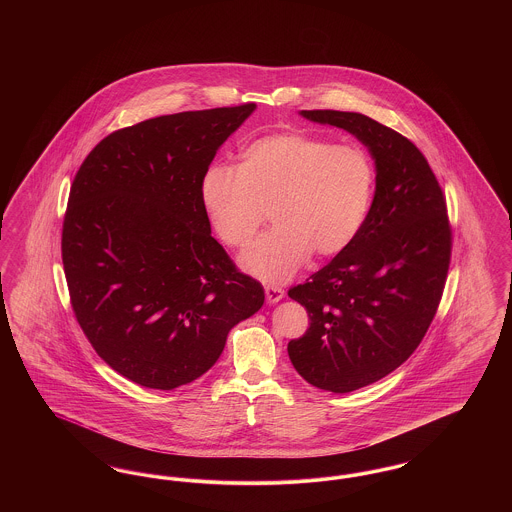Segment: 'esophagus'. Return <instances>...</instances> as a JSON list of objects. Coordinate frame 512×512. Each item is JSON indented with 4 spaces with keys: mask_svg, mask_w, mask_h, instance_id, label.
Instances as JSON below:
<instances>
[{
    "mask_svg": "<svg viewBox=\"0 0 512 512\" xmlns=\"http://www.w3.org/2000/svg\"><path fill=\"white\" fill-rule=\"evenodd\" d=\"M265 295H267L268 303L274 305V303H278L284 297V290L276 288V286H265Z\"/></svg>",
    "mask_w": 512,
    "mask_h": 512,
    "instance_id": "obj_1",
    "label": "esophagus"
}]
</instances>
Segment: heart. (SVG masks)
<instances>
[{
  "mask_svg": "<svg viewBox=\"0 0 512 512\" xmlns=\"http://www.w3.org/2000/svg\"><path fill=\"white\" fill-rule=\"evenodd\" d=\"M376 190V167L361 146H338L305 132H278L242 149L238 167L203 174L201 203L228 247L245 249L268 217L274 228L253 245L242 267L280 284L311 253L338 255L365 226Z\"/></svg>",
  "mask_w": 512,
  "mask_h": 512,
  "instance_id": "b5f03b06",
  "label": "heart"
}]
</instances>
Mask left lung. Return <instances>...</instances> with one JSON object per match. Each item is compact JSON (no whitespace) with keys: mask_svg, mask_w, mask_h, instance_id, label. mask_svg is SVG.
I'll use <instances>...</instances> for the list:
<instances>
[{"mask_svg":"<svg viewBox=\"0 0 512 512\" xmlns=\"http://www.w3.org/2000/svg\"><path fill=\"white\" fill-rule=\"evenodd\" d=\"M353 134L376 165V192L355 242L288 295L311 326L288 343L293 368L315 388H365L403 365L436 317L451 261L445 197L411 140L347 111H301Z\"/></svg>","mask_w":512,"mask_h":512,"instance_id":"obj_1","label":"left lung"}]
</instances>
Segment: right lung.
I'll list each match as a JSON object with an SVG mask.
<instances>
[{"label":"right lung","instance_id":"1","mask_svg":"<svg viewBox=\"0 0 512 512\" xmlns=\"http://www.w3.org/2000/svg\"><path fill=\"white\" fill-rule=\"evenodd\" d=\"M255 103L126 126L74 176L61 253L74 317L99 357L151 390L205 374L263 286L211 236L201 180Z\"/></svg>","mask_w":512,"mask_h":512}]
</instances>
